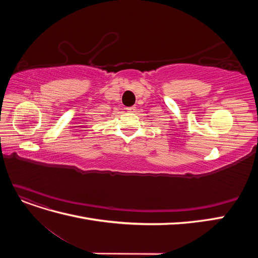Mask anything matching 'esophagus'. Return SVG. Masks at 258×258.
I'll use <instances>...</instances> for the list:
<instances>
[{
    "label": "esophagus",
    "instance_id": "1",
    "mask_svg": "<svg viewBox=\"0 0 258 258\" xmlns=\"http://www.w3.org/2000/svg\"><path fill=\"white\" fill-rule=\"evenodd\" d=\"M126 110L130 113H135L136 110H137V107L136 106H129V107H126Z\"/></svg>",
    "mask_w": 258,
    "mask_h": 258
}]
</instances>
